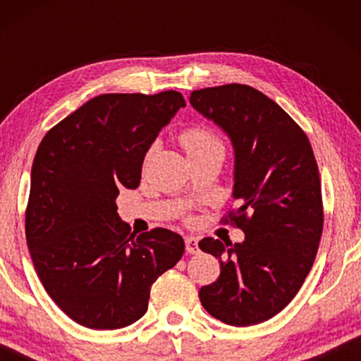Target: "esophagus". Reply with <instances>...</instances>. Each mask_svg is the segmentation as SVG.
I'll return each mask as SVG.
<instances>
[{"label":"esophagus","mask_w":361,"mask_h":361,"mask_svg":"<svg viewBox=\"0 0 361 361\" xmlns=\"http://www.w3.org/2000/svg\"><path fill=\"white\" fill-rule=\"evenodd\" d=\"M185 250L190 255L199 253V240L195 236H185Z\"/></svg>","instance_id":"obj_1"}]
</instances>
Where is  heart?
Segmentation results:
<instances>
[{
    "label": "heart",
    "instance_id": "heart-1",
    "mask_svg": "<svg viewBox=\"0 0 361 361\" xmlns=\"http://www.w3.org/2000/svg\"><path fill=\"white\" fill-rule=\"evenodd\" d=\"M180 142L185 147L187 154L197 151H205L210 147H216V149L224 151V142L216 135H214L210 130L202 126H194L185 130L180 135Z\"/></svg>",
    "mask_w": 361,
    "mask_h": 361
}]
</instances>
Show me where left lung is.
<instances>
[{
  "label": "left lung",
  "instance_id": "1",
  "mask_svg": "<svg viewBox=\"0 0 361 361\" xmlns=\"http://www.w3.org/2000/svg\"><path fill=\"white\" fill-rule=\"evenodd\" d=\"M190 105L219 125L235 149L233 197L225 224L245 231L241 243L204 238L220 276L199 298L212 317L235 327L279 314L312 268L324 228L322 190L312 146L298 123L253 87L202 88Z\"/></svg>",
  "mask_w": 361,
  "mask_h": 361
}]
</instances>
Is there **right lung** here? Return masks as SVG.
I'll return each mask as SVG.
<instances>
[{
  "label": "right lung",
  "mask_w": 361,
  "mask_h": 361,
  "mask_svg": "<svg viewBox=\"0 0 361 361\" xmlns=\"http://www.w3.org/2000/svg\"><path fill=\"white\" fill-rule=\"evenodd\" d=\"M179 92L105 93L42 137L31 171L26 240L44 289L88 329L131 325L151 286L184 255L166 228L136 235L120 220V189H136L147 149L177 110Z\"/></svg>",
  "instance_id": "obj_1"
}]
</instances>
